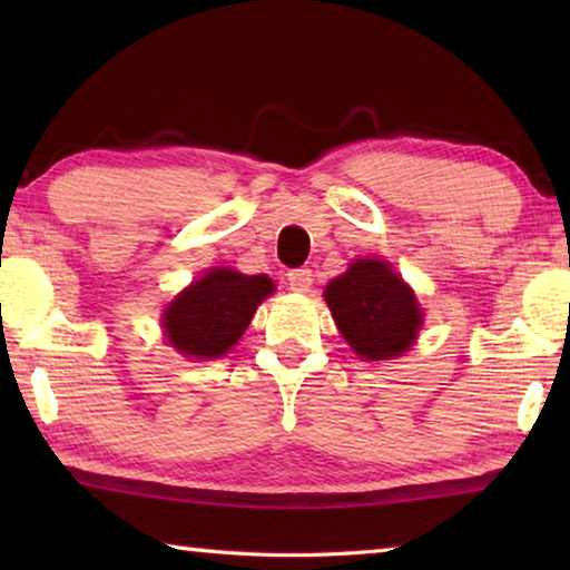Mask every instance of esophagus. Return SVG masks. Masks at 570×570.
Returning a JSON list of instances; mask_svg holds the SVG:
<instances>
[{
	"instance_id": "1",
	"label": "esophagus",
	"mask_w": 570,
	"mask_h": 570,
	"mask_svg": "<svg viewBox=\"0 0 570 570\" xmlns=\"http://www.w3.org/2000/svg\"><path fill=\"white\" fill-rule=\"evenodd\" d=\"M286 282H288V288L292 292H298V294H306L308 288H312V268H292V272L286 274Z\"/></svg>"
}]
</instances>
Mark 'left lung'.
Returning <instances> with one entry per match:
<instances>
[{
    "mask_svg": "<svg viewBox=\"0 0 570 570\" xmlns=\"http://www.w3.org/2000/svg\"><path fill=\"white\" fill-rule=\"evenodd\" d=\"M334 322L362 360L377 362L410 350L422 312L410 286L377 258H360L324 292Z\"/></svg>",
    "mask_w": 570,
    "mask_h": 570,
    "instance_id": "left-lung-1",
    "label": "left lung"
}]
</instances>
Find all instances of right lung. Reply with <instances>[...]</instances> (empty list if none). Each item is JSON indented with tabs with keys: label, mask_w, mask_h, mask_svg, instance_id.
Wrapping results in <instances>:
<instances>
[{
	"label": "right lung",
	"mask_w": 570,
	"mask_h": 570,
	"mask_svg": "<svg viewBox=\"0 0 570 570\" xmlns=\"http://www.w3.org/2000/svg\"><path fill=\"white\" fill-rule=\"evenodd\" d=\"M272 292L274 282L268 276L210 268L163 314L168 342L196 360H216L238 342L256 306Z\"/></svg>",
	"instance_id": "1"
}]
</instances>
